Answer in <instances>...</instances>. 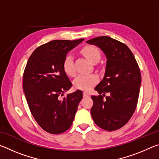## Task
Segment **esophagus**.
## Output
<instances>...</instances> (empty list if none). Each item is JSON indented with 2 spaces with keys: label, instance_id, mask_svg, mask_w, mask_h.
I'll return each mask as SVG.
<instances>
[{
  "label": "esophagus",
  "instance_id": "34e87169",
  "mask_svg": "<svg viewBox=\"0 0 159 159\" xmlns=\"http://www.w3.org/2000/svg\"><path fill=\"white\" fill-rule=\"evenodd\" d=\"M83 96L84 97H90V94L87 92H83Z\"/></svg>",
  "mask_w": 159,
  "mask_h": 159
}]
</instances>
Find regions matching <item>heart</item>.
<instances>
[{"label":"heart","instance_id":"1","mask_svg":"<svg viewBox=\"0 0 159 159\" xmlns=\"http://www.w3.org/2000/svg\"><path fill=\"white\" fill-rule=\"evenodd\" d=\"M82 53L92 63L98 61L100 59V52L98 48L92 45H87L82 49ZM63 69L68 76H73L75 74L74 57L71 54H68L63 61ZM99 80L96 74H80L74 80V86L76 89L89 90Z\"/></svg>","mask_w":159,"mask_h":159}]
</instances>
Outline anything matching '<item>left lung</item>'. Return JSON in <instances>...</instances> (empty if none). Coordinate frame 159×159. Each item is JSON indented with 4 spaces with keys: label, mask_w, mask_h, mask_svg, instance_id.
Instances as JSON below:
<instances>
[{
    "label": "left lung",
    "mask_w": 159,
    "mask_h": 159,
    "mask_svg": "<svg viewBox=\"0 0 159 159\" xmlns=\"http://www.w3.org/2000/svg\"><path fill=\"white\" fill-rule=\"evenodd\" d=\"M86 43L99 47L107 59L103 79L95 88L99 95L91 97V116L99 128L118 130L128 122L138 104L141 85L138 64L127 45L109 36L94 38Z\"/></svg>",
    "instance_id": "8db88e82"
}]
</instances>
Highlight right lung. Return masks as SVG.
I'll use <instances>...</instances> for the list:
<instances>
[{
	"mask_svg": "<svg viewBox=\"0 0 159 159\" xmlns=\"http://www.w3.org/2000/svg\"><path fill=\"white\" fill-rule=\"evenodd\" d=\"M83 39L54 40L37 48L23 74V90L30 111L41 127L51 134H60L71 127L78 106L83 98L81 90L65 97L72 86L63 69L64 57Z\"/></svg>",
	"mask_w": 159,
	"mask_h": 159,
	"instance_id": "1",
	"label": "right lung"
}]
</instances>
